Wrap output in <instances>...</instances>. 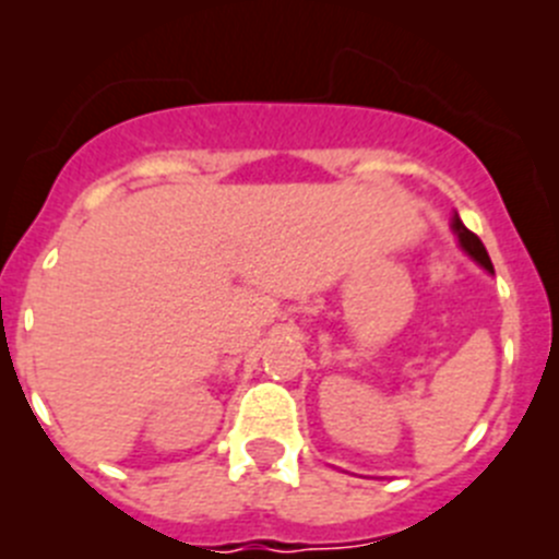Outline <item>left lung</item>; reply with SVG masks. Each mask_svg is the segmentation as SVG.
<instances>
[{
    "instance_id": "left-lung-1",
    "label": "left lung",
    "mask_w": 559,
    "mask_h": 559,
    "mask_svg": "<svg viewBox=\"0 0 559 559\" xmlns=\"http://www.w3.org/2000/svg\"><path fill=\"white\" fill-rule=\"evenodd\" d=\"M452 228H455V234H457V239H461V245H463V250H466L468 255H472L474 262L477 264H483L485 270H488V273H493V264H491V259H488V250H485V245L479 242V237L477 234H472L468 231L466 226H463L461 223V217H452Z\"/></svg>"
}]
</instances>
